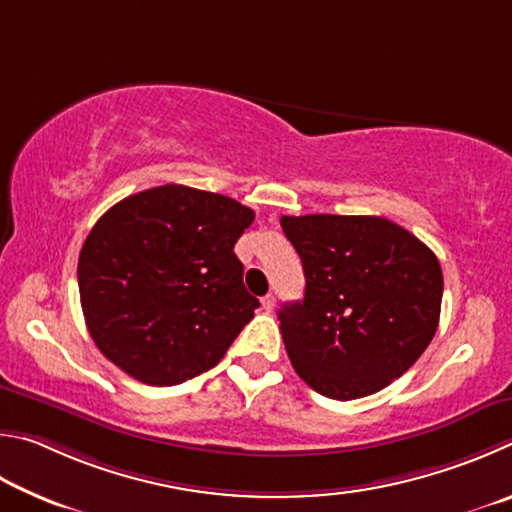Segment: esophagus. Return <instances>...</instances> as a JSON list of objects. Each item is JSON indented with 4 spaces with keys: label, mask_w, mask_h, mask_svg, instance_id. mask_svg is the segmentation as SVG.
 Returning a JSON list of instances; mask_svg holds the SVG:
<instances>
[{
    "label": "esophagus",
    "mask_w": 512,
    "mask_h": 512,
    "mask_svg": "<svg viewBox=\"0 0 512 512\" xmlns=\"http://www.w3.org/2000/svg\"><path fill=\"white\" fill-rule=\"evenodd\" d=\"M261 306H263V310H265V312H272V310H274V306H276L274 294H267V297H263V299H261Z\"/></svg>",
    "instance_id": "34e87169"
}]
</instances>
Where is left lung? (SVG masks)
I'll list each match as a JSON object with an SVG mask.
<instances>
[{"mask_svg":"<svg viewBox=\"0 0 512 512\" xmlns=\"http://www.w3.org/2000/svg\"><path fill=\"white\" fill-rule=\"evenodd\" d=\"M306 297L279 310L285 351L321 396H371L409 371L441 317L443 272L425 242L378 215H283Z\"/></svg>","mask_w":512,"mask_h":512,"instance_id":"8db88e82","label":"left lung"}]
</instances>
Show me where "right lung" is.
Listing matches in <instances>:
<instances>
[{"mask_svg":"<svg viewBox=\"0 0 512 512\" xmlns=\"http://www.w3.org/2000/svg\"><path fill=\"white\" fill-rule=\"evenodd\" d=\"M251 222L249 206L182 184L105 211L78 256L80 306L98 351L152 387L213 369L258 308L233 254Z\"/></svg>","mask_w":512,"mask_h":512,"instance_id":"right-lung-1","label":"right lung"}]
</instances>
